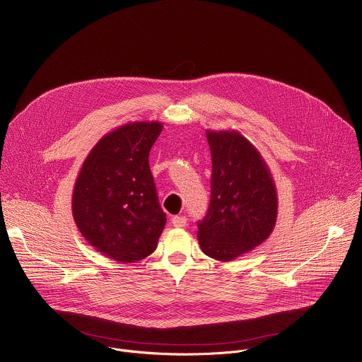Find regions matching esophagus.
<instances>
[{
	"label": "esophagus",
	"instance_id": "1",
	"mask_svg": "<svg viewBox=\"0 0 362 362\" xmlns=\"http://www.w3.org/2000/svg\"><path fill=\"white\" fill-rule=\"evenodd\" d=\"M186 217L185 216H173L172 217V224L175 227H185L186 226Z\"/></svg>",
	"mask_w": 362,
	"mask_h": 362
}]
</instances>
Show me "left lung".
I'll return each mask as SVG.
<instances>
[{
	"label": "left lung",
	"instance_id": "1",
	"mask_svg": "<svg viewBox=\"0 0 362 362\" xmlns=\"http://www.w3.org/2000/svg\"><path fill=\"white\" fill-rule=\"evenodd\" d=\"M211 152V194L207 214L197 221L202 252L231 262L272 234L277 193L260 152L237 131H207Z\"/></svg>",
	"mask_w": 362,
	"mask_h": 362
}]
</instances>
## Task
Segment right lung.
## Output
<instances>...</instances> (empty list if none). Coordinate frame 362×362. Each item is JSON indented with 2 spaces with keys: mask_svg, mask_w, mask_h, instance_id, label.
Here are the masks:
<instances>
[{
  "mask_svg": "<svg viewBox=\"0 0 362 362\" xmlns=\"http://www.w3.org/2000/svg\"><path fill=\"white\" fill-rule=\"evenodd\" d=\"M160 122H134L105 135L86 156L72 194L74 220L102 255L135 263L152 255L166 224L149 168Z\"/></svg>",
  "mask_w": 362,
  "mask_h": 362,
  "instance_id": "right-lung-1",
  "label": "right lung"
}]
</instances>
